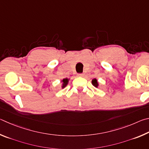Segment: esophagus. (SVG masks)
<instances>
[{
    "mask_svg": "<svg viewBox=\"0 0 149 149\" xmlns=\"http://www.w3.org/2000/svg\"><path fill=\"white\" fill-rule=\"evenodd\" d=\"M83 76H84V74H82V73H81V74H78V77H83Z\"/></svg>",
    "mask_w": 149,
    "mask_h": 149,
    "instance_id": "1",
    "label": "esophagus"
}]
</instances>
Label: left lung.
Instances as JSON below:
<instances>
[{"label":"left lung","instance_id":"obj_1","mask_svg":"<svg viewBox=\"0 0 149 149\" xmlns=\"http://www.w3.org/2000/svg\"><path fill=\"white\" fill-rule=\"evenodd\" d=\"M92 84L93 86H95V88H98L99 87V82L97 81V80L96 79H93L92 80Z\"/></svg>","mask_w":149,"mask_h":149}]
</instances>
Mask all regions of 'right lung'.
<instances>
[{"label": "right lung", "instance_id": "1", "mask_svg": "<svg viewBox=\"0 0 149 149\" xmlns=\"http://www.w3.org/2000/svg\"><path fill=\"white\" fill-rule=\"evenodd\" d=\"M69 79H67V78H66V79H62L61 80V82H62L61 84V88L63 89V88H64L65 87H66L68 83H69Z\"/></svg>", "mask_w": 149, "mask_h": 149}]
</instances>
